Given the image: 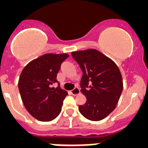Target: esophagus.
<instances>
[{
	"mask_svg": "<svg viewBox=\"0 0 148 148\" xmlns=\"http://www.w3.org/2000/svg\"><path fill=\"white\" fill-rule=\"evenodd\" d=\"M71 92H72V94H73V95H78V94L80 93V89L78 88V87H75V88L72 90Z\"/></svg>",
	"mask_w": 148,
	"mask_h": 148,
	"instance_id": "1",
	"label": "esophagus"
}]
</instances>
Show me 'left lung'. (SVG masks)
<instances>
[{
	"label": "left lung",
	"instance_id": "obj_1",
	"mask_svg": "<svg viewBox=\"0 0 148 148\" xmlns=\"http://www.w3.org/2000/svg\"><path fill=\"white\" fill-rule=\"evenodd\" d=\"M83 75L81 91L87 98L78 110L86 119L100 121L116 108L123 90L121 73L117 65L95 49L73 52Z\"/></svg>",
	"mask_w": 148,
	"mask_h": 148
}]
</instances>
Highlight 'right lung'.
I'll return each mask as SVG.
<instances>
[{
	"label": "right lung",
	"instance_id": "add662e5",
	"mask_svg": "<svg viewBox=\"0 0 148 148\" xmlns=\"http://www.w3.org/2000/svg\"><path fill=\"white\" fill-rule=\"evenodd\" d=\"M67 54H45L29 62L22 70L18 89L26 109L39 121H50L61 113L67 92L60 87L57 73ZM58 83L56 88L53 83Z\"/></svg>",
	"mask_w": 148,
	"mask_h": 148
}]
</instances>
